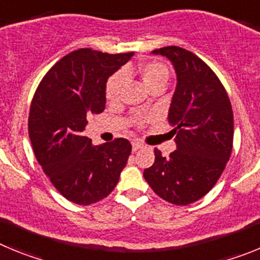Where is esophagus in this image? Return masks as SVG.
I'll list each match as a JSON object with an SVG mask.
<instances>
[{"mask_svg": "<svg viewBox=\"0 0 260 260\" xmlns=\"http://www.w3.org/2000/svg\"><path fill=\"white\" fill-rule=\"evenodd\" d=\"M142 147H143V144L141 142H133V151H138Z\"/></svg>", "mask_w": 260, "mask_h": 260, "instance_id": "obj_1", "label": "esophagus"}]
</instances>
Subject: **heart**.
Masks as SVG:
<instances>
[{
  "mask_svg": "<svg viewBox=\"0 0 260 260\" xmlns=\"http://www.w3.org/2000/svg\"><path fill=\"white\" fill-rule=\"evenodd\" d=\"M134 73H138L143 79L144 84L150 89L156 87L167 86L168 78H169V71L164 63L158 61H146L138 66V69L125 68L122 71L114 73L108 78L105 83V99L108 103H116L119 99V92L122 88V84L125 83V79ZM144 118L138 119V125H143Z\"/></svg>",
  "mask_w": 260,
  "mask_h": 260,
  "instance_id": "obj_1",
  "label": "heart"
}]
</instances>
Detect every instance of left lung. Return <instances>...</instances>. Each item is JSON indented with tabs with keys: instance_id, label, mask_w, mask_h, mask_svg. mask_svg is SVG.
Listing matches in <instances>:
<instances>
[{
	"instance_id": "8db88e82",
	"label": "left lung",
	"mask_w": 260,
	"mask_h": 260,
	"mask_svg": "<svg viewBox=\"0 0 260 260\" xmlns=\"http://www.w3.org/2000/svg\"><path fill=\"white\" fill-rule=\"evenodd\" d=\"M168 57L177 74V88L168 114L177 150L164 157L155 148V162L143 176L164 201L187 206L216 185L233 148V110L224 86L197 54L180 47L153 50Z\"/></svg>"
}]
</instances>
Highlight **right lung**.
I'll use <instances>...</instances> for the list:
<instances>
[{
	"mask_svg": "<svg viewBox=\"0 0 260 260\" xmlns=\"http://www.w3.org/2000/svg\"><path fill=\"white\" fill-rule=\"evenodd\" d=\"M134 52L80 48L49 69L32 98L28 134L39 164L68 201L88 206L113 191L132 152L125 138L93 146L82 134L105 109V83Z\"/></svg>",
	"mask_w": 260,
	"mask_h": 260,
	"instance_id": "add662e5",
	"label": "right lung"
}]
</instances>
